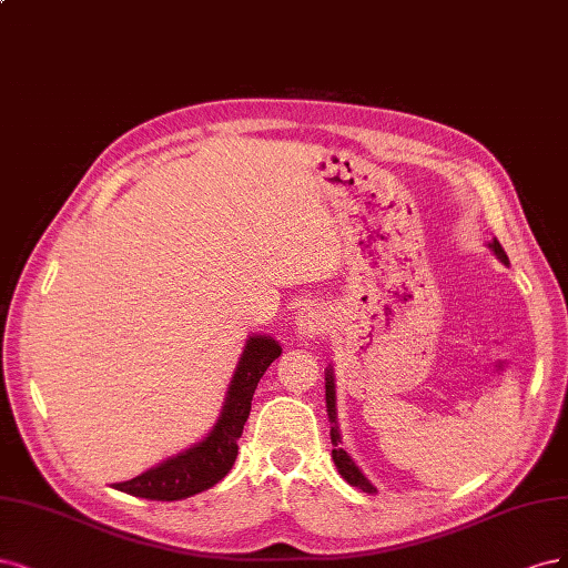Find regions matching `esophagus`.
I'll list each match as a JSON object with an SVG mask.
<instances>
[{
  "mask_svg": "<svg viewBox=\"0 0 568 568\" xmlns=\"http://www.w3.org/2000/svg\"><path fill=\"white\" fill-rule=\"evenodd\" d=\"M325 311L316 304H308L297 311V337L300 339H316L325 331Z\"/></svg>",
  "mask_w": 568,
  "mask_h": 568,
  "instance_id": "1",
  "label": "esophagus"
}]
</instances>
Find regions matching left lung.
<instances>
[{
  "label": "left lung",
  "mask_w": 568,
  "mask_h": 568,
  "mask_svg": "<svg viewBox=\"0 0 568 568\" xmlns=\"http://www.w3.org/2000/svg\"><path fill=\"white\" fill-rule=\"evenodd\" d=\"M488 250L496 254V257L505 266H509L507 254H505L503 245L496 241V237H493V241L488 243ZM325 408H327V417H331V425H333L331 427V442H333V460H335L337 471L342 474V479L346 484H352V486L361 488L363 493H371V496H373V493H377V488L361 471V467L354 463V457L342 448V436H339V427H337V398H335V371H333V365H327V368H325Z\"/></svg>",
  "instance_id": "obj_1"
}]
</instances>
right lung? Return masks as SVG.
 Instances as JSON below:
<instances>
[{
	"mask_svg": "<svg viewBox=\"0 0 568 568\" xmlns=\"http://www.w3.org/2000/svg\"><path fill=\"white\" fill-rule=\"evenodd\" d=\"M283 354L271 335H250L237 358L233 377L214 427L205 438L181 450L139 477L113 488L145 500H184L222 481L235 463L237 438L243 434L252 408V396L268 365Z\"/></svg>",
	"mask_w": 568,
	"mask_h": 568,
	"instance_id": "add662e5",
	"label": "right lung"
}]
</instances>
